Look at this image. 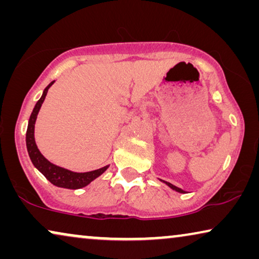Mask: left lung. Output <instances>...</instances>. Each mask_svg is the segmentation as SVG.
<instances>
[{
    "label": "left lung",
    "instance_id": "1",
    "mask_svg": "<svg viewBox=\"0 0 259 259\" xmlns=\"http://www.w3.org/2000/svg\"><path fill=\"white\" fill-rule=\"evenodd\" d=\"M166 184H167V185L169 186V187H171V189L172 190H176L177 191V192H180V193H185V192H184V191L182 190V189H179V187H177V186H175V185H172V184L171 183H167V182H165Z\"/></svg>",
    "mask_w": 259,
    "mask_h": 259
}]
</instances>
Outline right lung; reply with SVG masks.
<instances>
[{"label": "right lung", "instance_id": "add662e5", "mask_svg": "<svg viewBox=\"0 0 259 259\" xmlns=\"http://www.w3.org/2000/svg\"><path fill=\"white\" fill-rule=\"evenodd\" d=\"M54 82L55 81H52V82L45 88L44 94H42L40 100L36 102L33 112H31L29 122H28L27 134H26L27 150H28V153H29L30 160L34 164L35 167H36L38 171H40L42 175H44L46 178L53 184V185L63 187V189H70V190L81 189V187H84L86 185H88V184L93 182L95 178H98L99 176L102 175V173L107 169L108 166H105V167H101L91 172H84V173L72 172L69 171V169L59 167V166H56L54 164H52L51 161H48L47 159L40 153L36 144H35L34 127H35V121H36L37 113L40 111L41 105L44 104L45 98L46 95H47L49 87H51Z\"/></svg>", "mask_w": 259, "mask_h": 259}]
</instances>
